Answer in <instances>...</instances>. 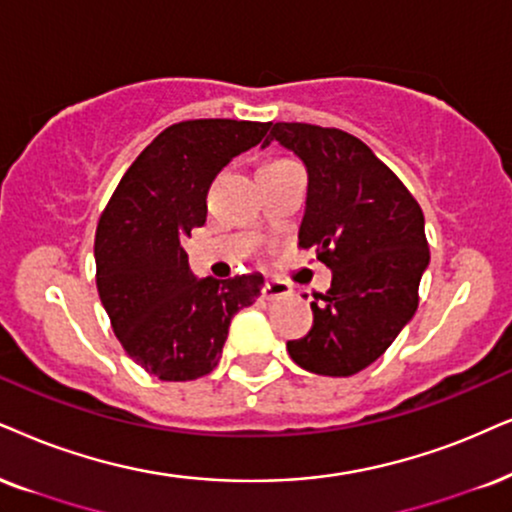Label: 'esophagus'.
Returning a JSON list of instances; mask_svg holds the SVG:
<instances>
[{
  "instance_id": "1",
  "label": "esophagus",
  "mask_w": 512,
  "mask_h": 512,
  "mask_svg": "<svg viewBox=\"0 0 512 512\" xmlns=\"http://www.w3.org/2000/svg\"><path fill=\"white\" fill-rule=\"evenodd\" d=\"M290 293H293V288L286 286V283H281V281H267L262 290L264 300H278V297H288Z\"/></svg>"
}]
</instances>
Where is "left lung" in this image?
<instances>
[{
  "instance_id": "1",
  "label": "left lung",
  "mask_w": 512,
  "mask_h": 512,
  "mask_svg": "<svg viewBox=\"0 0 512 512\" xmlns=\"http://www.w3.org/2000/svg\"><path fill=\"white\" fill-rule=\"evenodd\" d=\"M307 165L300 248L333 271L314 295V323L288 354L304 371L347 378L383 357L418 309L430 262L418 200L364 141L335 127L269 122L271 141Z\"/></svg>"
}]
</instances>
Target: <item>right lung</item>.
<instances>
[{
	"label": "right lung",
	"mask_w": 512,
	"mask_h": 512,
	"mask_svg": "<svg viewBox=\"0 0 512 512\" xmlns=\"http://www.w3.org/2000/svg\"><path fill=\"white\" fill-rule=\"evenodd\" d=\"M269 122L184 120L129 165L94 238L96 288L115 338L160 380L208 375L229 323L262 293V274L196 278L181 241L208 217V191L231 158L257 146Z\"/></svg>",
	"instance_id": "right-lung-1"
}]
</instances>
